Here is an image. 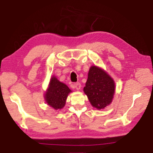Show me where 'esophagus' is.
I'll use <instances>...</instances> for the list:
<instances>
[{"label":"esophagus","instance_id":"34e87169","mask_svg":"<svg viewBox=\"0 0 153 153\" xmlns=\"http://www.w3.org/2000/svg\"><path fill=\"white\" fill-rule=\"evenodd\" d=\"M74 88H76L77 90L80 89V88H81V85H80V84H79V82L75 83V84H74Z\"/></svg>","mask_w":153,"mask_h":153}]
</instances>
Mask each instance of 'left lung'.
<instances>
[{
    "label": "left lung",
    "mask_w": 153,
    "mask_h": 153,
    "mask_svg": "<svg viewBox=\"0 0 153 153\" xmlns=\"http://www.w3.org/2000/svg\"><path fill=\"white\" fill-rule=\"evenodd\" d=\"M115 89L114 80L105 71L96 66L91 67L84 92L91 105L97 109L108 106L112 102Z\"/></svg>",
    "instance_id": "left-lung-1"
}]
</instances>
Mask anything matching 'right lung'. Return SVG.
<instances>
[{"instance_id":"right-lung-1","label":"right lung","mask_w":153,"mask_h":153,"mask_svg":"<svg viewBox=\"0 0 153 153\" xmlns=\"http://www.w3.org/2000/svg\"><path fill=\"white\" fill-rule=\"evenodd\" d=\"M71 92V91L65 84L53 76L50 79L49 87L45 94V101L48 105L56 110L61 109L65 106L68 95Z\"/></svg>"}]
</instances>
